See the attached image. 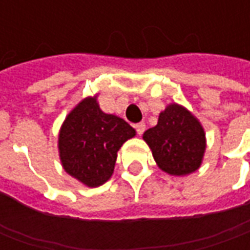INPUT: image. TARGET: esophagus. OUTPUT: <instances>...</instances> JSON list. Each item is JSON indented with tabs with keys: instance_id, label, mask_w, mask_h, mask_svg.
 <instances>
[{
	"instance_id": "1",
	"label": "esophagus",
	"mask_w": 250,
	"mask_h": 250,
	"mask_svg": "<svg viewBox=\"0 0 250 250\" xmlns=\"http://www.w3.org/2000/svg\"><path fill=\"white\" fill-rule=\"evenodd\" d=\"M135 130L138 135H142V134L145 132V130H146V125H145L143 122H141V123L135 125Z\"/></svg>"
}]
</instances>
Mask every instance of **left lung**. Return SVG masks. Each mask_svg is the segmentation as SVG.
<instances>
[{"instance_id":"obj_1","label":"left lung","mask_w":250,"mask_h":250,"mask_svg":"<svg viewBox=\"0 0 250 250\" xmlns=\"http://www.w3.org/2000/svg\"><path fill=\"white\" fill-rule=\"evenodd\" d=\"M155 162L171 175L195 171L205 151V132L199 122L178 104L159 115L158 125L143 134Z\"/></svg>"}]
</instances>
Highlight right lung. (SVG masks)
<instances>
[{"label":"right lung","mask_w":250,"mask_h":250,"mask_svg":"<svg viewBox=\"0 0 250 250\" xmlns=\"http://www.w3.org/2000/svg\"><path fill=\"white\" fill-rule=\"evenodd\" d=\"M135 135L127 122L104 114L96 99H84L65 122L59 136L62 166L68 174L89 188L108 181L122 145Z\"/></svg>","instance_id":"obj_1"}]
</instances>
